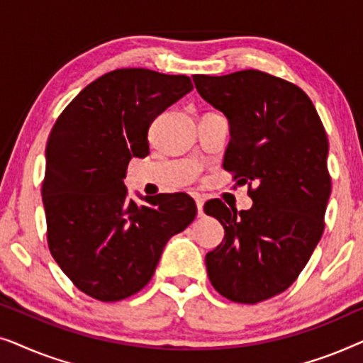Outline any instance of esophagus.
Here are the masks:
<instances>
[{"instance_id":"34e87169","label":"esophagus","mask_w":363,"mask_h":363,"mask_svg":"<svg viewBox=\"0 0 363 363\" xmlns=\"http://www.w3.org/2000/svg\"><path fill=\"white\" fill-rule=\"evenodd\" d=\"M195 201H196V208H198V216H203L205 215V211H203V205H205V201H203L201 196H195Z\"/></svg>"}]
</instances>
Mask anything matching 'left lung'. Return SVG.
<instances>
[{
    "label": "left lung",
    "mask_w": 363,
    "mask_h": 363,
    "mask_svg": "<svg viewBox=\"0 0 363 363\" xmlns=\"http://www.w3.org/2000/svg\"><path fill=\"white\" fill-rule=\"evenodd\" d=\"M193 82L230 121L225 170L256 186L250 210H230L221 200L205 205L225 228L221 245L206 255L208 277L226 299L256 304L286 291L320 241L329 142L314 104L284 79L246 69L196 74Z\"/></svg>",
    "instance_id": "left-lung-1"
}]
</instances>
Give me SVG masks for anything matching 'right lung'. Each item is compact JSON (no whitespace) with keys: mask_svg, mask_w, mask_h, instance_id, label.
Wrapping results in <instances>:
<instances>
[{"mask_svg":"<svg viewBox=\"0 0 363 363\" xmlns=\"http://www.w3.org/2000/svg\"><path fill=\"white\" fill-rule=\"evenodd\" d=\"M193 89L190 77L117 69L89 84L49 133L43 203L49 251L77 289L125 299L152 279L163 247L196 216L186 193L128 200L133 157L148 155L152 122Z\"/></svg>","mask_w":363,"mask_h":363,"instance_id":"right-lung-1","label":"right lung"}]
</instances>
